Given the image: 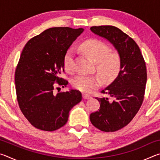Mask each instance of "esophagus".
Instances as JSON below:
<instances>
[{
  "mask_svg": "<svg viewBox=\"0 0 160 160\" xmlns=\"http://www.w3.org/2000/svg\"><path fill=\"white\" fill-rule=\"evenodd\" d=\"M82 97H83V99H90L92 97L89 95V94H82Z\"/></svg>",
  "mask_w": 160,
  "mask_h": 160,
  "instance_id": "1",
  "label": "esophagus"
}]
</instances>
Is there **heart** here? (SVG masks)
<instances>
[{"instance_id":"heart-1","label":"heart","mask_w":160,"mask_h":160,"mask_svg":"<svg viewBox=\"0 0 160 160\" xmlns=\"http://www.w3.org/2000/svg\"><path fill=\"white\" fill-rule=\"evenodd\" d=\"M83 51L92 60L96 62L97 72L105 82H111L118 76L121 69V59L118 53L111 52V48L104 43L97 39H88L80 44ZM75 51L70 48L65 53L63 66L67 71L73 68ZM77 90L90 92L101 85V80L96 75H79L72 81Z\"/></svg>"}]
</instances>
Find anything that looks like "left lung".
Listing matches in <instances>:
<instances>
[{"mask_svg": "<svg viewBox=\"0 0 160 160\" xmlns=\"http://www.w3.org/2000/svg\"><path fill=\"white\" fill-rule=\"evenodd\" d=\"M90 30L107 39L121 59V71L115 80L102 91L108 97L96 99L99 111L92 113L90 121L104 132H113L131 122L144 99L147 70L140 48L132 38L111 25L92 27Z\"/></svg>", "mask_w": 160, "mask_h": 160, "instance_id": "obj_1", "label": "left lung"}]
</instances>
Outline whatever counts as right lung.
<instances>
[{"label": "right lung", "mask_w": 160, "mask_h": 160, "mask_svg": "<svg viewBox=\"0 0 160 160\" xmlns=\"http://www.w3.org/2000/svg\"><path fill=\"white\" fill-rule=\"evenodd\" d=\"M84 29L52 28L28 41L21 53L15 74L17 99L22 112L32 126L53 131L67 123L70 109L80 102L75 90L56 93L55 82L63 88L65 53Z\"/></svg>", "instance_id": "right-lung-1"}]
</instances>
